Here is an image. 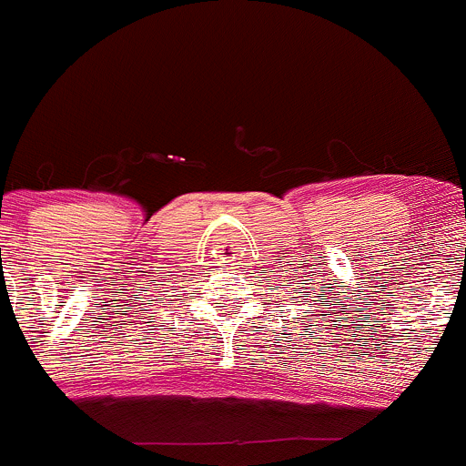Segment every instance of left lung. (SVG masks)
<instances>
[{"label":"left lung","instance_id":"obj_1","mask_svg":"<svg viewBox=\"0 0 466 466\" xmlns=\"http://www.w3.org/2000/svg\"><path fill=\"white\" fill-rule=\"evenodd\" d=\"M307 294H309V291H307ZM328 299H329V296H328ZM328 299H325V291H323V294H320V296H319V300H314V303H311V296H309V300H305V299H303V303H307V305H309V303H311V305L314 306L319 302L323 304V308H317H317L316 310L313 309V307H309V314H311V316H320V319H325V316H328V314H320V311H325V309H328V311H329V307H325V305H328V303H332V300H328Z\"/></svg>","mask_w":466,"mask_h":466}]
</instances>
